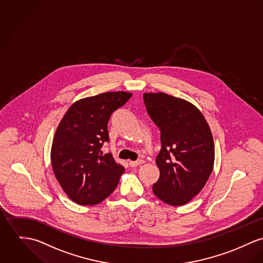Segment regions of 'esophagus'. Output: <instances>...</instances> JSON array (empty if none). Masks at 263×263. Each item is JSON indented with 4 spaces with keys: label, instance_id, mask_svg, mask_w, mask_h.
I'll list each match as a JSON object with an SVG mask.
<instances>
[{
    "label": "esophagus",
    "instance_id": "esophagus-1",
    "mask_svg": "<svg viewBox=\"0 0 263 263\" xmlns=\"http://www.w3.org/2000/svg\"><path fill=\"white\" fill-rule=\"evenodd\" d=\"M142 163H144V160H142V159L136 160V161H132V160L129 161V164H130V166H132V167L138 166V165H140V164H142Z\"/></svg>",
    "mask_w": 263,
    "mask_h": 263
}]
</instances>
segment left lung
I'll return each instance as SVG.
<instances>
[{"mask_svg": "<svg viewBox=\"0 0 263 263\" xmlns=\"http://www.w3.org/2000/svg\"><path fill=\"white\" fill-rule=\"evenodd\" d=\"M147 112L159 127L161 150L156 157L160 176L154 195L171 205L193 200L204 186L215 161L210 126L191 102L165 92H144Z\"/></svg>", "mask_w": 263, "mask_h": 263, "instance_id": "1", "label": "left lung"}]
</instances>
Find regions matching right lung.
<instances>
[{
    "label": "right lung",
    "instance_id": "obj_1",
    "mask_svg": "<svg viewBox=\"0 0 263 263\" xmlns=\"http://www.w3.org/2000/svg\"><path fill=\"white\" fill-rule=\"evenodd\" d=\"M131 96L128 91H108L78 100L59 122L51 145V165L61 189L76 204H100L116 189L125 168L101 148L109 141L111 114Z\"/></svg>",
    "mask_w": 263,
    "mask_h": 263
}]
</instances>
